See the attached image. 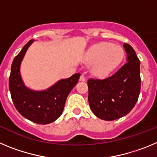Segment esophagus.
Returning <instances> with one entry per match:
<instances>
[{
    "label": "esophagus",
    "instance_id": "1",
    "mask_svg": "<svg viewBox=\"0 0 157 157\" xmlns=\"http://www.w3.org/2000/svg\"><path fill=\"white\" fill-rule=\"evenodd\" d=\"M86 78H85V76L83 75H82L81 76H80V78H79V81H81V82H86Z\"/></svg>",
    "mask_w": 157,
    "mask_h": 157
}]
</instances>
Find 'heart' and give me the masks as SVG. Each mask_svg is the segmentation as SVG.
<instances>
[{"label": "heart", "mask_w": 157, "mask_h": 157, "mask_svg": "<svg viewBox=\"0 0 157 157\" xmlns=\"http://www.w3.org/2000/svg\"><path fill=\"white\" fill-rule=\"evenodd\" d=\"M123 57V48L111 42L95 44L85 54L86 62L91 63V72L99 78L107 77L114 71L122 63Z\"/></svg>", "instance_id": "obj_1"}]
</instances>
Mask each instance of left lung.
I'll use <instances>...</instances> for the list:
<instances>
[{
  "label": "left lung",
  "mask_w": 157,
  "mask_h": 157,
  "mask_svg": "<svg viewBox=\"0 0 157 157\" xmlns=\"http://www.w3.org/2000/svg\"><path fill=\"white\" fill-rule=\"evenodd\" d=\"M127 63L105 79L88 80V101L93 113L101 120L112 121L126 116L138 101L141 90L140 61L135 51L124 43Z\"/></svg>",
  "instance_id": "obj_1"
}]
</instances>
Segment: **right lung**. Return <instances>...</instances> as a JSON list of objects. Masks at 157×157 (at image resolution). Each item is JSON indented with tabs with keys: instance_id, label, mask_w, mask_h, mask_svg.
<instances>
[{
	"instance_id": "add662e5",
	"label": "right lung",
	"mask_w": 157,
	"mask_h": 157,
	"mask_svg": "<svg viewBox=\"0 0 157 157\" xmlns=\"http://www.w3.org/2000/svg\"><path fill=\"white\" fill-rule=\"evenodd\" d=\"M32 39L23 46L13 59L9 77V90L18 112L27 120L38 124H48L61 116L65 101L77 84L80 73L56 82L44 90H34L25 85L21 77L20 66L27 49L34 42Z\"/></svg>"
}]
</instances>
